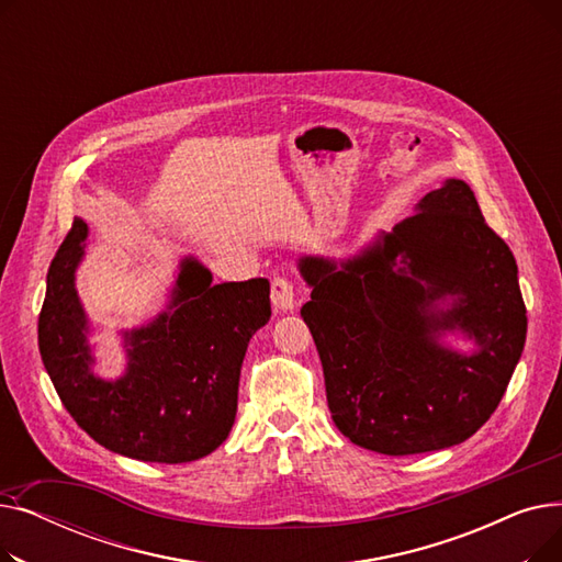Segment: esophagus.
Masks as SVG:
<instances>
[{
  "mask_svg": "<svg viewBox=\"0 0 562 562\" xmlns=\"http://www.w3.org/2000/svg\"><path fill=\"white\" fill-rule=\"evenodd\" d=\"M271 303L278 312H293L299 305L296 291L286 278H273L271 282Z\"/></svg>",
  "mask_w": 562,
  "mask_h": 562,
  "instance_id": "obj_1",
  "label": "esophagus"
}]
</instances>
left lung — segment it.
<instances>
[{
    "label": "left lung",
    "instance_id": "8db88e82",
    "mask_svg": "<svg viewBox=\"0 0 562 562\" xmlns=\"http://www.w3.org/2000/svg\"><path fill=\"white\" fill-rule=\"evenodd\" d=\"M299 271L333 422L352 445L441 451L490 419L521 358L526 307L517 261L469 184L447 180L360 252L301 255Z\"/></svg>",
    "mask_w": 562,
    "mask_h": 562
}]
</instances>
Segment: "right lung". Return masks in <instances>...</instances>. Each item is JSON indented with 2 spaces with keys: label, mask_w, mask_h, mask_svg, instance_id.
<instances>
[{
  "label": "right lung",
  "mask_w": 562,
  "mask_h": 562,
  "mask_svg": "<svg viewBox=\"0 0 562 562\" xmlns=\"http://www.w3.org/2000/svg\"><path fill=\"white\" fill-rule=\"evenodd\" d=\"M86 239V221L75 218L47 271L38 348L56 394L117 456L164 464L210 456L234 426L248 344L271 318L269 280L212 284L204 263L182 257L166 307L121 333L127 364L111 380L95 373L91 318L75 284Z\"/></svg>",
  "instance_id": "obj_1"
}]
</instances>
